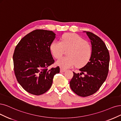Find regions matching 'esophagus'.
<instances>
[{
	"label": "esophagus",
	"mask_w": 121,
	"mask_h": 121,
	"mask_svg": "<svg viewBox=\"0 0 121 121\" xmlns=\"http://www.w3.org/2000/svg\"><path fill=\"white\" fill-rule=\"evenodd\" d=\"M66 71V70L65 69H64V68H60V72H61V73L64 72H65Z\"/></svg>",
	"instance_id": "1"
}]
</instances>
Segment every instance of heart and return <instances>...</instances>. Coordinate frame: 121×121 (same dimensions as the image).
Returning <instances> with one entry per match:
<instances>
[{"label": "heart", "mask_w": 121, "mask_h": 121, "mask_svg": "<svg viewBox=\"0 0 121 121\" xmlns=\"http://www.w3.org/2000/svg\"><path fill=\"white\" fill-rule=\"evenodd\" d=\"M50 51L55 58H59L64 52L67 56L62 57L56 61V64L64 68H69L76 65L82 67L86 65L92 56V47L86 40L75 33H66L62 36L61 42L54 41L50 46Z\"/></svg>", "instance_id": "heart-1"}]
</instances>
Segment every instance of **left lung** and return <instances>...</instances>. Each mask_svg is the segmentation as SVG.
<instances>
[{
	"instance_id": "left-lung-1",
	"label": "left lung",
	"mask_w": 121,
	"mask_h": 121,
	"mask_svg": "<svg viewBox=\"0 0 121 121\" xmlns=\"http://www.w3.org/2000/svg\"><path fill=\"white\" fill-rule=\"evenodd\" d=\"M91 40L92 53L88 63L80 69L81 73L73 72L70 82L72 90L81 97H87L95 93L105 82L109 72L110 55L105 43L98 36L85 31ZM84 74L82 78L80 75Z\"/></svg>"
}]
</instances>
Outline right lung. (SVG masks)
Wrapping results in <instances>:
<instances>
[{"mask_svg":"<svg viewBox=\"0 0 121 121\" xmlns=\"http://www.w3.org/2000/svg\"><path fill=\"white\" fill-rule=\"evenodd\" d=\"M55 35L52 31L35 30L22 38L15 48L13 60L15 77L31 94L46 92L52 86L54 76L60 72L59 66L48 69L55 62L50 46Z\"/></svg>","mask_w":121,"mask_h":121,"instance_id":"right-lung-1","label":"right lung"}]
</instances>
